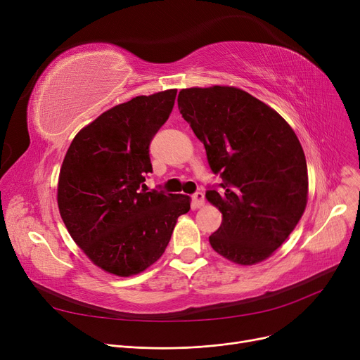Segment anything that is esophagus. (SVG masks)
Returning <instances> with one entry per match:
<instances>
[{"label":"esophagus","mask_w":360,"mask_h":360,"mask_svg":"<svg viewBox=\"0 0 360 360\" xmlns=\"http://www.w3.org/2000/svg\"><path fill=\"white\" fill-rule=\"evenodd\" d=\"M193 201H194V205L197 207V209H200L201 205H204V201H205V197H204V193L198 191L193 195Z\"/></svg>","instance_id":"1"}]
</instances>
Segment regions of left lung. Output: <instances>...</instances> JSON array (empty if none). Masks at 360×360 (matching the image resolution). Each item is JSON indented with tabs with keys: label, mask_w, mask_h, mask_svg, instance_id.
<instances>
[{
	"label": "left lung",
	"mask_w": 360,
	"mask_h": 360,
	"mask_svg": "<svg viewBox=\"0 0 360 360\" xmlns=\"http://www.w3.org/2000/svg\"><path fill=\"white\" fill-rule=\"evenodd\" d=\"M178 108L202 141L212 172L221 178L205 193L223 214L209 238L212 248L242 266L266 259L307 207V159L293 129L236 87L184 89Z\"/></svg>",
	"instance_id": "8db88e82"
}]
</instances>
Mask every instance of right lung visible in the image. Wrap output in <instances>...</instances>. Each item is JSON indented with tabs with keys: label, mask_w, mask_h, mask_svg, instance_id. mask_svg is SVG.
<instances>
[{
	"label": "right lung",
	"mask_w": 360,
	"mask_h": 360,
	"mask_svg": "<svg viewBox=\"0 0 360 360\" xmlns=\"http://www.w3.org/2000/svg\"><path fill=\"white\" fill-rule=\"evenodd\" d=\"M176 90L137 96L84 127L68 147L58 181L67 229L102 270L128 277L165 252L190 198L146 191L153 172L148 147L167 121Z\"/></svg>",
	"instance_id": "add662e5"
}]
</instances>
